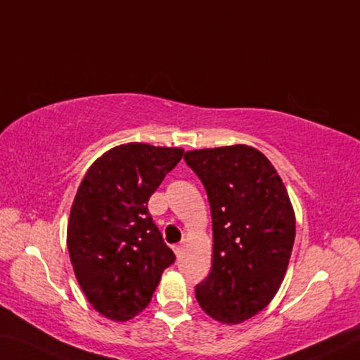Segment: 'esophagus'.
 I'll return each instance as SVG.
<instances>
[{
  "instance_id": "esophagus-1",
  "label": "esophagus",
  "mask_w": 360,
  "mask_h": 360,
  "mask_svg": "<svg viewBox=\"0 0 360 360\" xmlns=\"http://www.w3.org/2000/svg\"><path fill=\"white\" fill-rule=\"evenodd\" d=\"M174 253L176 257H181V255H184V247H181V245H175Z\"/></svg>"
}]
</instances>
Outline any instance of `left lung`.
<instances>
[{
	"instance_id": "obj_1",
	"label": "left lung",
	"mask_w": 360,
	"mask_h": 360,
	"mask_svg": "<svg viewBox=\"0 0 360 360\" xmlns=\"http://www.w3.org/2000/svg\"><path fill=\"white\" fill-rule=\"evenodd\" d=\"M185 161L212 210V269L196 299L218 323L240 324L270 304L285 278L295 238L291 199L272 162L250 145L191 150Z\"/></svg>"
}]
</instances>
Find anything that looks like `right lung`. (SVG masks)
<instances>
[{"label":"right lung","mask_w":360,"mask_h":360,"mask_svg":"<svg viewBox=\"0 0 360 360\" xmlns=\"http://www.w3.org/2000/svg\"><path fill=\"white\" fill-rule=\"evenodd\" d=\"M184 148L129 142L86 170L68 223V250L80 289L115 323L150 304L164 269L175 261L148 213V199Z\"/></svg>","instance_id":"right-lung-1"}]
</instances>
